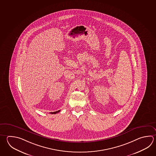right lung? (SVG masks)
I'll return each instance as SVG.
<instances>
[{"label":"right lung","mask_w":156,"mask_h":156,"mask_svg":"<svg viewBox=\"0 0 156 156\" xmlns=\"http://www.w3.org/2000/svg\"><path fill=\"white\" fill-rule=\"evenodd\" d=\"M60 112V110L57 111V112H50V114H57V113H58V112Z\"/></svg>","instance_id":"1"}]
</instances>
